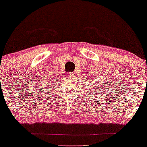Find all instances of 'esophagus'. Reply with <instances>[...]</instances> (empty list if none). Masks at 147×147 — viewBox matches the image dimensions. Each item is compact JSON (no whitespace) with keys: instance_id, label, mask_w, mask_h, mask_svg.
<instances>
[{"instance_id":"34e87169","label":"esophagus","mask_w":147,"mask_h":147,"mask_svg":"<svg viewBox=\"0 0 147 147\" xmlns=\"http://www.w3.org/2000/svg\"><path fill=\"white\" fill-rule=\"evenodd\" d=\"M67 76L68 77V78H72V77L74 76L73 72H68V73L67 74Z\"/></svg>"}]
</instances>
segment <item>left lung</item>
<instances>
[{"instance_id":"obj_1","label":"left lung","mask_w":147,"mask_h":147,"mask_svg":"<svg viewBox=\"0 0 147 147\" xmlns=\"http://www.w3.org/2000/svg\"><path fill=\"white\" fill-rule=\"evenodd\" d=\"M87 79V78H86ZM107 84H108V82H107ZM103 87H104V85H103V86H102V88H103ZM98 89H96V88H95V89L94 90H93V91H92V92H93V93H91V94H92V96H95V95H96V96H98V93H99V90H98V89H100V88H101V87L100 86H98ZM97 92V93L96 94V93Z\"/></svg>"}]
</instances>
